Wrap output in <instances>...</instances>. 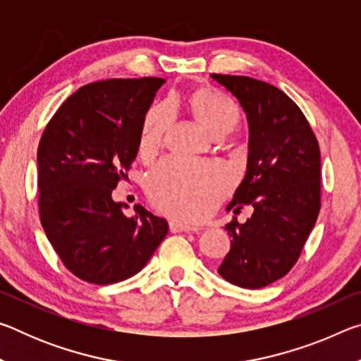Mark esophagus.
<instances>
[{
    "mask_svg": "<svg viewBox=\"0 0 361 361\" xmlns=\"http://www.w3.org/2000/svg\"><path fill=\"white\" fill-rule=\"evenodd\" d=\"M202 228L199 226H189L181 221H170V231L172 232H199Z\"/></svg>",
    "mask_w": 361,
    "mask_h": 361,
    "instance_id": "obj_1",
    "label": "esophagus"
}]
</instances>
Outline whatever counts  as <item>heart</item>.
Instances as JSON below:
<instances>
[{
  "instance_id": "b5f03b06",
  "label": "heart",
  "mask_w": 361,
  "mask_h": 361,
  "mask_svg": "<svg viewBox=\"0 0 361 361\" xmlns=\"http://www.w3.org/2000/svg\"><path fill=\"white\" fill-rule=\"evenodd\" d=\"M189 106L200 127L212 138L229 135L240 122V109L235 102L215 89L197 90L189 100ZM173 118L170 102L157 103L149 109L140 140L143 152H152L161 146ZM228 183V176L216 167L169 159L151 172L148 192L159 209L169 215L195 221L215 209L226 194Z\"/></svg>"
}]
</instances>
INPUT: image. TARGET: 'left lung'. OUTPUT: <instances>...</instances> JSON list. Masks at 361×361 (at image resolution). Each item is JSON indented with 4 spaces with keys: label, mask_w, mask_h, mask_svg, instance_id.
I'll return each instance as SVG.
<instances>
[{
    "label": "left lung",
    "mask_w": 361,
    "mask_h": 361,
    "mask_svg": "<svg viewBox=\"0 0 361 361\" xmlns=\"http://www.w3.org/2000/svg\"><path fill=\"white\" fill-rule=\"evenodd\" d=\"M239 100L248 122L245 176L228 210L252 205L245 223L226 224L231 240L218 274L240 288H262L295 266L320 212V148L301 109L274 85L212 75Z\"/></svg>",
    "instance_id": "1"
}]
</instances>
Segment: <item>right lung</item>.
Returning a JSON list of instances; mask_svg holds the SVG:
<instances>
[{
	"mask_svg": "<svg viewBox=\"0 0 361 361\" xmlns=\"http://www.w3.org/2000/svg\"><path fill=\"white\" fill-rule=\"evenodd\" d=\"M166 79H108L78 89L38 146L41 224L63 264L95 285L142 271L169 232L143 207L127 218L111 197L137 157L145 116Z\"/></svg>",
	"mask_w": 361,
	"mask_h": 361,
	"instance_id": "obj_1",
	"label": "right lung"
}]
</instances>
